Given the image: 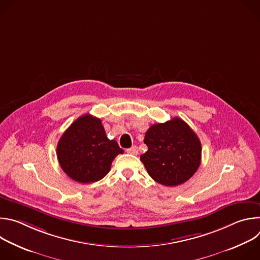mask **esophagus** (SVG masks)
Here are the masks:
<instances>
[{
	"label": "esophagus",
	"mask_w": 260,
	"mask_h": 260,
	"mask_svg": "<svg viewBox=\"0 0 260 260\" xmlns=\"http://www.w3.org/2000/svg\"><path fill=\"white\" fill-rule=\"evenodd\" d=\"M126 152L129 153V154H138V147L137 146H132L131 148H128V149H126Z\"/></svg>",
	"instance_id": "34e87169"
}]
</instances>
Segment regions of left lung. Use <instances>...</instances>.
Here are the masks:
<instances>
[{
    "label": "left lung",
    "mask_w": 260,
    "mask_h": 260,
    "mask_svg": "<svg viewBox=\"0 0 260 260\" xmlns=\"http://www.w3.org/2000/svg\"><path fill=\"white\" fill-rule=\"evenodd\" d=\"M144 143L148 150L140 159L150 177L165 186L186 182L201 165V141L181 118L151 125L146 132Z\"/></svg>",
    "instance_id": "1"
}]
</instances>
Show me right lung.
<instances>
[{
    "instance_id": "right-lung-1",
    "label": "right lung",
    "mask_w": 260,
    "mask_h": 260,
    "mask_svg": "<svg viewBox=\"0 0 260 260\" xmlns=\"http://www.w3.org/2000/svg\"><path fill=\"white\" fill-rule=\"evenodd\" d=\"M123 150L115 140H109L100 118L80 116L60 137L56 155L62 171L79 183L103 179L113 159Z\"/></svg>"
}]
</instances>
